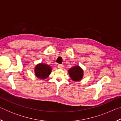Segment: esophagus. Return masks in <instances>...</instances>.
I'll return each instance as SVG.
<instances>
[{
    "label": "esophagus",
    "mask_w": 121,
    "mask_h": 121,
    "mask_svg": "<svg viewBox=\"0 0 121 121\" xmlns=\"http://www.w3.org/2000/svg\"><path fill=\"white\" fill-rule=\"evenodd\" d=\"M58 68H59V69H62L63 67V65H61V64H59L58 65Z\"/></svg>",
    "instance_id": "obj_1"
}]
</instances>
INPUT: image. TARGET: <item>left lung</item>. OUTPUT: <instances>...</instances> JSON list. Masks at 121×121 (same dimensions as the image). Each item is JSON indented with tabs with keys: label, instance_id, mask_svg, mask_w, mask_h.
<instances>
[{
	"label": "left lung",
	"instance_id": "obj_1",
	"mask_svg": "<svg viewBox=\"0 0 121 121\" xmlns=\"http://www.w3.org/2000/svg\"><path fill=\"white\" fill-rule=\"evenodd\" d=\"M68 73L73 81H81L83 77V70L79 66H74L69 69Z\"/></svg>",
	"mask_w": 121,
	"mask_h": 121
}]
</instances>
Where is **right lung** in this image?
Returning <instances> with one entry per match:
<instances>
[{
	"mask_svg": "<svg viewBox=\"0 0 121 121\" xmlns=\"http://www.w3.org/2000/svg\"><path fill=\"white\" fill-rule=\"evenodd\" d=\"M52 68L50 65L40 63L35 68V73L36 77L39 79H45L50 75Z\"/></svg>",
	"mask_w": 121,
	"mask_h": 121,
	"instance_id": "1",
	"label": "right lung"
}]
</instances>
